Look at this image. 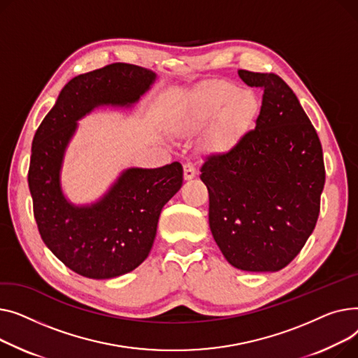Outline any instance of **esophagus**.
Segmentation results:
<instances>
[{"label": "esophagus", "instance_id": "34e87169", "mask_svg": "<svg viewBox=\"0 0 358 358\" xmlns=\"http://www.w3.org/2000/svg\"><path fill=\"white\" fill-rule=\"evenodd\" d=\"M195 176H196V169L194 167V164H191V163L183 164V178H185V180H191Z\"/></svg>", "mask_w": 358, "mask_h": 358}]
</instances>
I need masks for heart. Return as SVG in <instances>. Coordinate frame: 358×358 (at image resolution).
Returning <instances> with one entry per match:
<instances>
[{
    "label": "heart",
    "instance_id": "b5f03b06",
    "mask_svg": "<svg viewBox=\"0 0 358 358\" xmlns=\"http://www.w3.org/2000/svg\"><path fill=\"white\" fill-rule=\"evenodd\" d=\"M259 113V101L250 91L214 82L203 87L189 102L176 122L180 133H195L213 124L211 143L220 150L233 147L250 129Z\"/></svg>",
    "mask_w": 358,
    "mask_h": 358
}]
</instances>
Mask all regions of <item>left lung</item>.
Here are the masks:
<instances>
[{
    "mask_svg": "<svg viewBox=\"0 0 358 358\" xmlns=\"http://www.w3.org/2000/svg\"><path fill=\"white\" fill-rule=\"evenodd\" d=\"M238 75L263 90V101L255 130L201 167L209 228L231 266L278 271L299 255L317 225L325 183L322 145L280 76L244 69Z\"/></svg>",
    "mask_w": 358,
    "mask_h": 358,
    "instance_id": "obj_1",
    "label": "left lung"
}]
</instances>
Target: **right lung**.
<instances>
[{
	"label": "right lung",
	"mask_w": 358,
	"mask_h": 358,
	"mask_svg": "<svg viewBox=\"0 0 358 358\" xmlns=\"http://www.w3.org/2000/svg\"><path fill=\"white\" fill-rule=\"evenodd\" d=\"M155 80L153 71L129 63L75 76L34 134L29 189L38 233L83 278L113 279L138 267L152 250L162 208L182 186V164L173 162L157 169L130 167L91 205H73L62 191V163L76 121L102 105L131 107Z\"/></svg>",
	"instance_id": "obj_1"
}]
</instances>
